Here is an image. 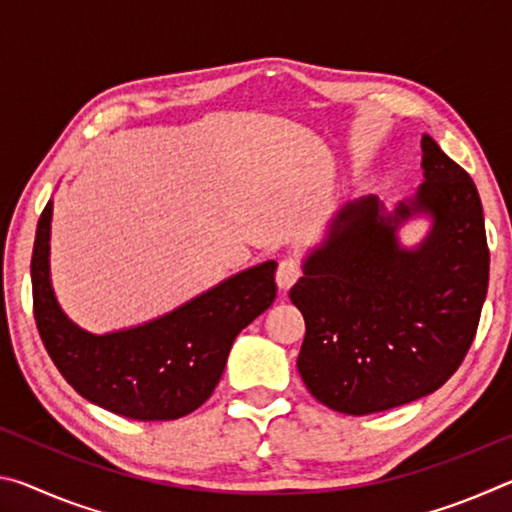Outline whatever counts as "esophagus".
<instances>
[{
	"label": "esophagus",
	"instance_id": "1",
	"mask_svg": "<svg viewBox=\"0 0 512 512\" xmlns=\"http://www.w3.org/2000/svg\"><path fill=\"white\" fill-rule=\"evenodd\" d=\"M300 277V264L298 259L293 257H284L280 266H277V273H275V282L277 287H280V291H289L293 284L298 282Z\"/></svg>",
	"mask_w": 512,
	"mask_h": 512
}]
</instances>
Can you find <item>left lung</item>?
Returning a JSON list of instances; mask_svg holds the SVG:
<instances>
[{
	"mask_svg": "<svg viewBox=\"0 0 512 512\" xmlns=\"http://www.w3.org/2000/svg\"><path fill=\"white\" fill-rule=\"evenodd\" d=\"M422 185L386 210L348 201L302 257L289 298L305 316L298 372L320 404L345 415L395 409L438 391L474 341L490 253L474 180L422 135ZM427 220L409 247L401 230Z\"/></svg>",
	"mask_w": 512,
	"mask_h": 512,
	"instance_id": "1",
	"label": "left lung"
}]
</instances>
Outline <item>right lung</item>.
I'll return each instance as SVG.
<instances>
[{
	"label": "right lung",
	"instance_id": "obj_1",
	"mask_svg": "<svg viewBox=\"0 0 512 512\" xmlns=\"http://www.w3.org/2000/svg\"><path fill=\"white\" fill-rule=\"evenodd\" d=\"M51 216L42 212L31 257L40 339L67 384L85 400L131 420H178L210 400L241 329L275 300L273 259L225 277L140 325L90 332L65 314L51 284Z\"/></svg>",
	"mask_w": 512,
	"mask_h": 512
}]
</instances>
